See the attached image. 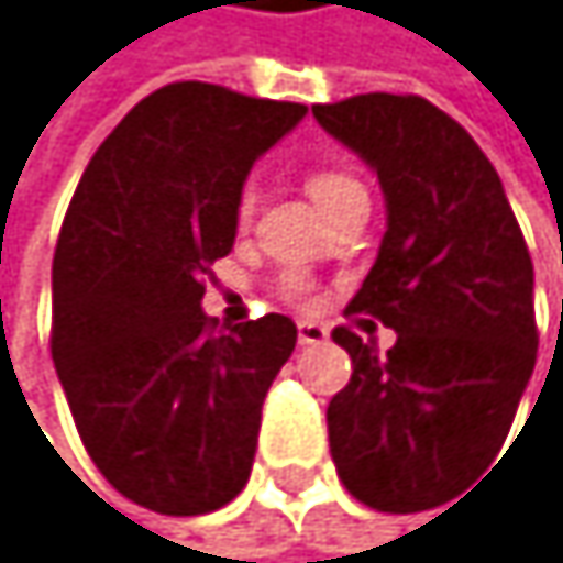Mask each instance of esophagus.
I'll return each mask as SVG.
<instances>
[{"instance_id":"obj_1","label":"esophagus","mask_w":563,"mask_h":563,"mask_svg":"<svg viewBox=\"0 0 563 563\" xmlns=\"http://www.w3.org/2000/svg\"><path fill=\"white\" fill-rule=\"evenodd\" d=\"M330 336V330L323 327V323H313V320H300L297 323V340H300V346H317V343H323Z\"/></svg>"}]
</instances>
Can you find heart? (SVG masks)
<instances>
[{"label": "heart", "mask_w": 563, "mask_h": 563, "mask_svg": "<svg viewBox=\"0 0 563 563\" xmlns=\"http://www.w3.org/2000/svg\"><path fill=\"white\" fill-rule=\"evenodd\" d=\"M307 192L313 196V203L320 207L323 217L333 213V210L343 207V203H353V199H367V186H364V183H360L353 173L333 169V166L313 169V173L307 176ZM253 213H256V192H253V186H246V189L240 192V199H236V227L246 230L250 220H253ZM307 290H310L307 276H300V273H287V276H284V294H287V300L303 303V300H307Z\"/></svg>", "instance_id": "b5f03b06"}]
</instances>
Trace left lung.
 <instances>
[{
	"instance_id": "obj_1",
	"label": "left lung",
	"mask_w": 563,
	"mask_h": 563,
	"mask_svg": "<svg viewBox=\"0 0 563 563\" xmlns=\"http://www.w3.org/2000/svg\"><path fill=\"white\" fill-rule=\"evenodd\" d=\"M387 199L377 263L346 313L397 330L387 356L350 327V384L327 407L343 487L410 514L457 494L514 423L538 360L534 263L500 176L471 133L420 96L367 92L313 106Z\"/></svg>"
}]
</instances>
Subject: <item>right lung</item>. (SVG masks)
<instances>
[{"label": "right lung", "mask_w": 563, "mask_h": 563, "mask_svg": "<svg viewBox=\"0 0 563 563\" xmlns=\"http://www.w3.org/2000/svg\"><path fill=\"white\" fill-rule=\"evenodd\" d=\"M307 106L169 82L89 159L53 256V364L99 474L140 507L210 514L250 481L263 397L297 346L266 313H203L250 166Z\"/></svg>", "instance_id": "add662e5"}]
</instances>
